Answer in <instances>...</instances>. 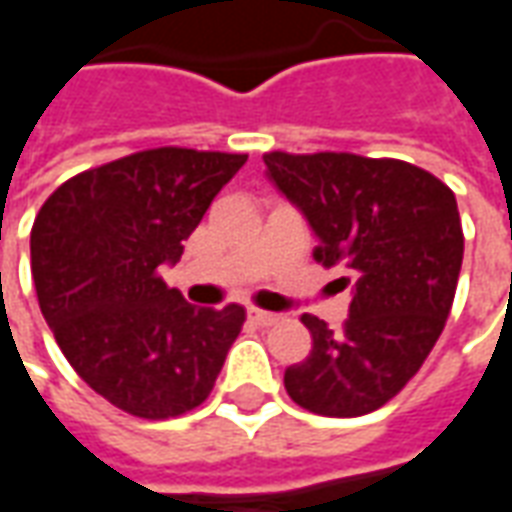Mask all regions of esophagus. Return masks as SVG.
Wrapping results in <instances>:
<instances>
[{"label":"esophagus","mask_w":512,"mask_h":512,"mask_svg":"<svg viewBox=\"0 0 512 512\" xmlns=\"http://www.w3.org/2000/svg\"><path fill=\"white\" fill-rule=\"evenodd\" d=\"M249 321L255 323V326H274V323L282 321V315H277V312H266V310H249Z\"/></svg>","instance_id":"esophagus-1"}]
</instances>
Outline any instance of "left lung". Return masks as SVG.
Returning a JSON list of instances; mask_svg holds the SVG:
<instances>
[{"label":"left lung","instance_id":"left-lung-1","mask_svg":"<svg viewBox=\"0 0 512 512\" xmlns=\"http://www.w3.org/2000/svg\"><path fill=\"white\" fill-rule=\"evenodd\" d=\"M263 161L318 235L315 260L354 282L343 329L301 315L312 351L285 370V389L312 414H370L417 376L447 323L463 263L455 194L397 158L274 150Z\"/></svg>","mask_w":512,"mask_h":512}]
</instances>
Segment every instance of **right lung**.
Segmentation results:
<instances>
[{"mask_svg":"<svg viewBox=\"0 0 512 512\" xmlns=\"http://www.w3.org/2000/svg\"><path fill=\"white\" fill-rule=\"evenodd\" d=\"M244 164V153L153 147L73 175L35 216L40 312L84 384L126 414L200 406L244 326V307H191L158 274Z\"/></svg>","mask_w":512,"mask_h":512,"instance_id":"1","label":"right lung"}]
</instances>
